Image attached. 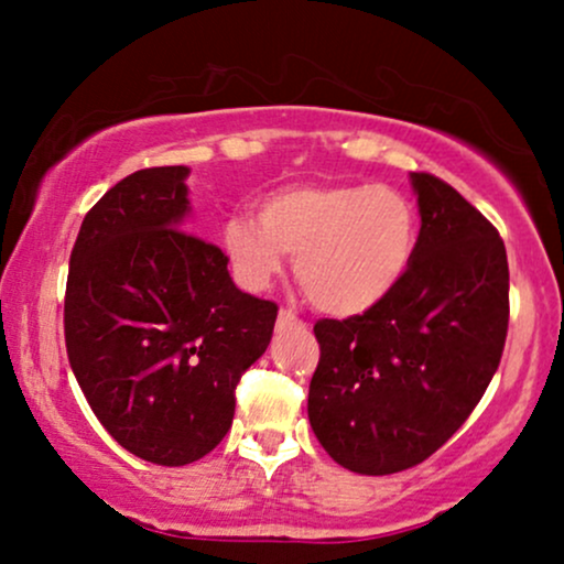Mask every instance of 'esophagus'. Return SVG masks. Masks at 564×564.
<instances>
[{
    "mask_svg": "<svg viewBox=\"0 0 564 564\" xmlns=\"http://www.w3.org/2000/svg\"><path fill=\"white\" fill-rule=\"evenodd\" d=\"M291 326H302V321L296 318V315L291 313V310L283 307L281 313H278V328H291Z\"/></svg>",
    "mask_w": 564,
    "mask_h": 564,
    "instance_id": "esophagus-1",
    "label": "esophagus"
}]
</instances>
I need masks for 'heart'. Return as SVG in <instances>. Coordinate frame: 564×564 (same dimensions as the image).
Masks as SVG:
<instances>
[{"label": "heart", "mask_w": 564, "mask_h": 564, "mask_svg": "<svg viewBox=\"0 0 564 564\" xmlns=\"http://www.w3.org/2000/svg\"><path fill=\"white\" fill-rule=\"evenodd\" d=\"M419 243L411 198L387 185H291L270 193L260 219L236 215L219 230L232 275L262 291L294 257V275L313 307L352 318L400 286Z\"/></svg>", "instance_id": "1"}]
</instances>
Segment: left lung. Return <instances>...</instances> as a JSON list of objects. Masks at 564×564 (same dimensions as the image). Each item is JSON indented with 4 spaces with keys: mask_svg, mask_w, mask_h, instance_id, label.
Masks as SVG:
<instances>
[{
    "mask_svg": "<svg viewBox=\"0 0 564 564\" xmlns=\"http://www.w3.org/2000/svg\"><path fill=\"white\" fill-rule=\"evenodd\" d=\"M411 187L422 230L400 286L364 315L315 323L310 426L358 475L416 467L448 443L507 341L509 264L498 230L435 174L411 172Z\"/></svg>",
    "mask_w": 564,
    "mask_h": 564,
    "instance_id": "1",
    "label": "left lung"
}]
</instances>
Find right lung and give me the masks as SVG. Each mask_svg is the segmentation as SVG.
<instances>
[{"label": "right lung", "instance_id": "right-lung-1", "mask_svg": "<svg viewBox=\"0 0 564 564\" xmlns=\"http://www.w3.org/2000/svg\"><path fill=\"white\" fill-rule=\"evenodd\" d=\"M187 166L116 183L84 217L66 283L74 377L121 448L161 467L215 451L236 384L278 307L243 294L215 243L185 230Z\"/></svg>", "mask_w": 564, "mask_h": 564}]
</instances>
